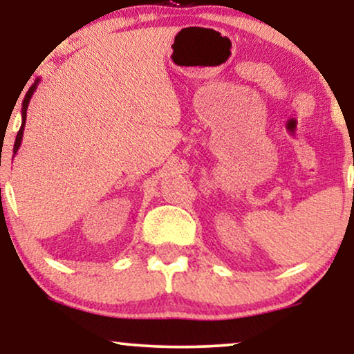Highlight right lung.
<instances>
[{"mask_svg": "<svg viewBox=\"0 0 354 354\" xmlns=\"http://www.w3.org/2000/svg\"><path fill=\"white\" fill-rule=\"evenodd\" d=\"M38 84H40V79L35 80V84H33L30 88H28V91L26 93V96H24V101H22V124H21V129H19L17 132V137H16V142H14V156H16L19 148H21V143H22V135H24V127H26V119H27V108H28V103H30L32 96H33V91L37 90Z\"/></svg>", "mask_w": 354, "mask_h": 354, "instance_id": "obj_1", "label": "right lung"}]
</instances>
